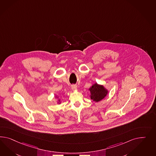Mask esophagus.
Segmentation results:
<instances>
[{
    "mask_svg": "<svg viewBox=\"0 0 156 156\" xmlns=\"http://www.w3.org/2000/svg\"><path fill=\"white\" fill-rule=\"evenodd\" d=\"M72 89L73 90H76L77 89L76 85H75V84H73V85H72Z\"/></svg>",
    "mask_w": 156,
    "mask_h": 156,
    "instance_id": "esophagus-1",
    "label": "esophagus"
}]
</instances>
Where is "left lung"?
Instances as JSON below:
<instances>
[{"instance_id":"obj_1","label":"left lung","mask_w":156,"mask_h":156,"mask_svg":"<svg viewBox=\"0 0 156 156\" xmlns=\"http://www.w3.org/2000/svg\"><path fill=\"white\" fill-rule=\"evenodd\" d=\"M89 90L90 93V99L95 102H98L103 99L108 94V90L102 84L95 83L93 84Z\"/></svg>"}]
</instances>
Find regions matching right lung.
I'll return each instance as SVG.
<instances>
[{"label":"right lung","mask_w":156,"mask_h":156,"mask_svg":"<svg viewBox=\"0 0 156 156\" xmlns=\"http://www.w3.org/2000/svg\"><path fill=\"white\" fill-rule=\"evenodd\" d=\"M55 98L58 99V101H57V103L60 104V103H61V100H60V99H59V97H58V96H56V97H55Z\"/></svg>","instance_id":"right-lung-1"}]
</instances>
